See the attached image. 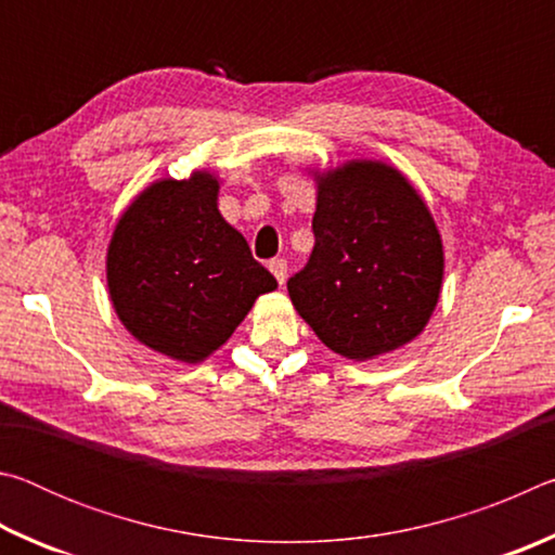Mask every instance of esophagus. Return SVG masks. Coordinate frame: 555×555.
I'll return each instance as SVG.
<instances>
[{
    "label": "esophagus",
    "mask_w": 555,
    "mask_h": 555,
    "mask_svg": "<svg viewBox=\"0 0 555 555\" xmlns=\"http://www.w3.org/2000/svg\"><path fill=\"white\" fill-rule=\"evenodd\" d=\"M269 271H271V274H274V279L279 281V284H284V281H286V271H288L286 259H271V261H269Z\"/></svg>",
    "instance_id": "34e87169"
}]
</instances>
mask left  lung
Wrapping results in <instances>:
<instances>
[{
  "instance_id": "left-lung-1",
  "label": "left lung",
  "mask_w": 555,
  "mask_h": 555,
  "mask_svg": "<svg viewBox=\"0 0 555 555\" xmlns=\"http://www.w3.org/2000/svg\"><path fill=\"white\" fill-rule=\"evenodd\" d=\"M315 247L288 279L298 315L325 347L364 362L424 331L443 284V242L406 176L382 162L315 173Z\"/></svg>"
}]
</instances>
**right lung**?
Wrapping results in <instances>:
<instances>
[{
    "mask_svg": "<svg viewBox=\"0 0 555 555\" xmlns=\"http://www.w3.org/2000/svg\"><path fill=\"white\" fill-rule=\"evenodd\" d=\"M210 171L144 188L107 247V288L121 325L176 362L198 364L230 340L276 279L218 210Z\"/></svg>",
    "mask_w": 555,
    "mask_h": 555,
    "instance_id": "right-lung-1",
    "label": "right lung"
}]
</instances>
